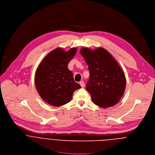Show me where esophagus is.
<instances>
[{"label": "esophagus", "instance_id": "esophagus-1", "mask_svg": "<svg viewBox=\"0 0 155 155\" xmlns=\"http://www.w3.org/2000/svg\"><path fill=\"white\" fill-rule=\"evenodd\" d=\"M79 84L81 85V87H84V85H85V84H84V81H81V82H79Z\"/></svg>", "mask_w": 155, "mask_h": 155}]
</instances>
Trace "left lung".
I'll return each mask as SVG.
<instances>
[{"mask_svg": "<svg viewBox=\"0 0 155 155\" xmlns=\"http://www.w3.org/2000/svg\"><path fill=\"white\" fill-rule=\"evenodd\" d=\"M80 52L87 62L90 78L86 90L94 103L101 107L114 106L123 96L126 78L113 56L105 49L82 48Z\"/></svg>", "mask_w": 155, "mask_h": 155, "instance_id": "obj_1", "label": "left lung"}]
</instances>
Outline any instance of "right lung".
Returning a JSON list of instances; mask_svg holds the SVG:
<instances>
[{
  "instance_id": "right-lung-1",
  "label": "right lung",
  "mask_w": 155,
  "mask_h": 155,
  "mask_svg": "<svg viewBox=\"0 0 155 155\" xmlns=\"http://www.w3.org/2000/svg\"><path fill=\"white\" fill-rule=\"evenodd\" d=\"M77 48L65 51L57 48L50 52L38 65L35 76L36 88L41 98L50 105L58 107L70 101L74 91L80 88L75 82L68 65Z\"/></svg>"
}]
</instances>
